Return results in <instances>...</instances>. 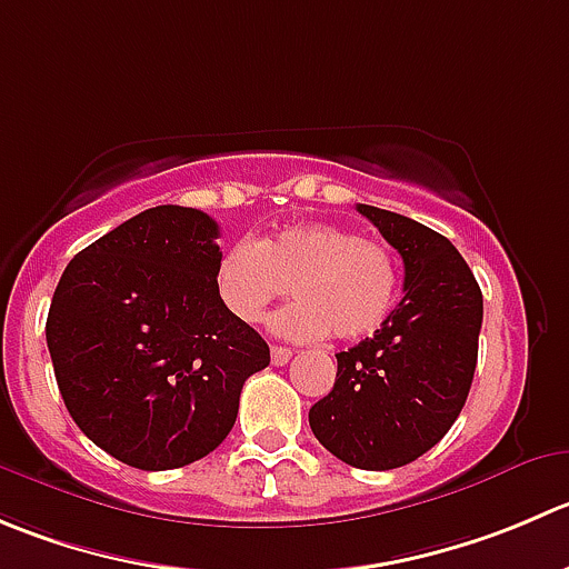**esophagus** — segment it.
Masks as SVG:
<instances>
[{"instance_id": "34e87169", "label": "esophagus", "mask_w": 569, "mask_h": 569, "mask_svg": "<svg viewBox=\"0 0 569 569\" xmlns=\"http://www.w3.org/2000/svg\"><path fill=\"white\" fill-rule=\"evenodd\" d=\"M291 356H295V352H291L289 347H272V363H274V367H283V363H289Z\"/></svg>"}]
</instances>
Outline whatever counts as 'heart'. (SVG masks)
Here are the masks:
<instances>
[{"label": "heart", "instance_id": "obj_1", "mask_svg": "<svg viewBox=\"0 0 569 569\" xmlns=\"http://www.w3.org/2000/svg\"><path fill=\"white\" fill-rule=\"evenodd\" d=\"M295 302L272 317V330L308 341L333 333L352 341L380 328L400 291V263L389 247L330 222L286 224L256 244L239 241L213 269L217 300L236 322L252 325L274 300Z\"/></svg>", "mask_w": 569, "mask_h": 569}]
</instances>
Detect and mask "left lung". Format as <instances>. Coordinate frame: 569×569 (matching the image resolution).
<instances>
[{
    "instance_id": "1",
    "label": "left lung",
    "mask_w": 569,
    "mask_h": 569,
    "mask_svg": "<svg viewBox=\"0 0 569 569\" xmlns=\"http://www.w3.org/2000/svg\"><path fill=\"white\" fill-rule=\"evenodd\" d=\"M400 252L402 300L336 361V383L308 411L325 450L358 470H395L428 453L465 408L478 361L483 297L461 252L437 230L356 206Z\"/></svg>"
}]
</instances>
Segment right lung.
I'll list each match as a JSON object with an SVG mask.
<instances>
[{
	"mask_svg": "<svg viewBox=\"0 0 569 569\" xmlns=\"http://www.w3.org/2000/svg\"><path fill=\"white\" fill-rule=\"evenodd\" d=\"M219 224L183 206L127 219L77 252L47 317L60 397L97 448L138 470L217 450L269 347L217 300Z\"/></svg>",
	"mask_w": 569,
	"mask_h": 569,
	"instance_id": "obj_1",
	"label": "right lung"
}]
</instances>
